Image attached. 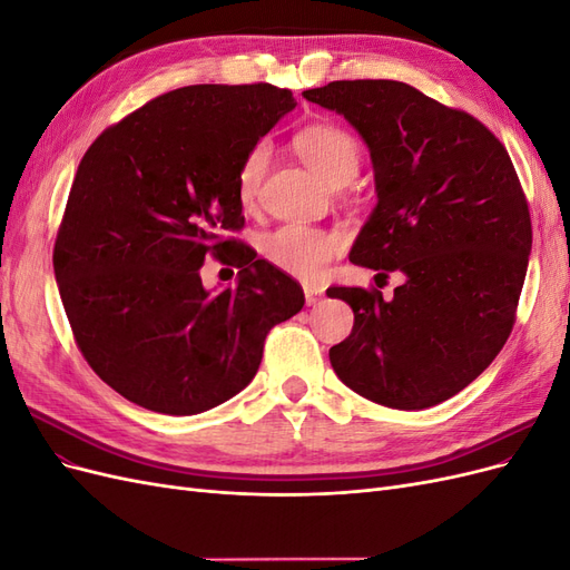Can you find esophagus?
Segmentation results:
<instances>
[{"mask_svg": "<svg viewBox=\"0 0 570 570\" xmlns=\"http://www.w3.org/2000/svg\"><path fill=\"white\" fill-rule=\"evenodd\" d=\"M304 299H306L308 306L318 304V302L323 299V289H321V287H314V285H306V287H304Z\"/></svg>", "mask_w": 570, "mask_h": 570, "instance_id": "1", "label": "esophagus"}]
</instances>
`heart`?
<instances>
[{
    "instance_id": "1",
    "label": "heart",
    "mask_w": 570,
    "mask_h": 570,
    "mask_svg": "<svg viewBox=\"0 0 570 570\" xmlns=\"http://www.w3.org/2000/svg\"><path fill=\"white\" fill-rule=\"evenodd\" d=\"M295 149L304 164L327 185H342L354 180L361 166V147L358 140L335 124H314L306 126L295 135ZM271 159V145L258 140L249 147L245 159L237 168V199L249 209L254 206L262 180L266 176V166ZM340 237L312 226H289L275 228L262 239V252L268 262L295 278L316 281L323 275L327 262L337 254Z\"/></svg>"
}]
</instances>
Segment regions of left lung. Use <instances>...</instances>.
Returning a JSON list of instances; mask_svg holds the SVG:
<instances>
[{"mask_svg":"<svg viewBox=\"0 0 570 570\" xmlns=\"http://www.w3.org/2000/svg\"><path fill=\"white\" fill-rule=\"evenodd\" d=\"M364 137L377 204L350 262L404 273L394 297L327 287L354 312L331 347L340 381L390 409L450 400L502 352L532 247L530 212L504 145L461 109L400 80H335L302 92Z\"/></svg>","mask_w":570,"mask_h":570,"instance_id":"1","label":"left lung"}]
</instances>
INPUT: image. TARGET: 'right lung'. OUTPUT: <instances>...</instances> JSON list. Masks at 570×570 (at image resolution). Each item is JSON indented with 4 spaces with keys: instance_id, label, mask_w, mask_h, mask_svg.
I'll return each mask as SVG.
<instances>
[{
    "instance_id": "obj_1",
    "label": "right lung",
    "mask_w": 570,
    "mask_h": 570,
    "mask_svg": "<svg viewBox=\"0 0 570 570\" xmlns=\"http://www.w3.org/2000/svg\"><path fill=\"white\" fill-rule=\"evenodd\" d=\"M297 107L289 90L187 85L147 101L85 151L55 243L68 323L90 368L128 402L193 416L245 390L264 340L304 306L302 285L228 233L237 168ZM212 253L238 285L212 296Z\"/></svg>"
}]
</instances>
